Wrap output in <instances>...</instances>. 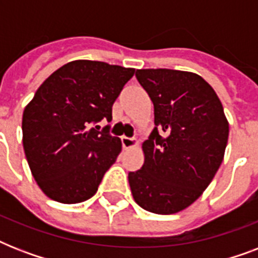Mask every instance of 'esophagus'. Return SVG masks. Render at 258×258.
I'll list each match as a JSON object with an SVG mask.
<instances>
[{"label":"esophagus","instance_id":"obj_1","mask_svg":"<svg viewBox=\"0 0 258 258\" xmlns=\"http://www.w3.org/2000/svg\"><path fill=\"white\" fill-rule=\"evenodd\" d=\"M121 145L124 147L125 150L127 149H131V147H135L138 145V142L135 138H130V137H121Z\"/></svg>","mask_w":258,"mask_h":258}]
</instances>
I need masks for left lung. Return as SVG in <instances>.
<instances>
[{
    "instance_id": "8db88e82",
    "label": "left lung",
    "mask_w": 258,
    "mask_h": 258,
    "mask_svg": "<svg viewBox=\"0 0 258 258\" xmlns=\"http://www.w3.org/2000/svg\"><path fill=\"white\" fill-rule=\"evenodd\" d=\"M154 103L155 127L143 143L145 163L128 172L135 202L155 214H174L198 200L224 159L229 123L208 82L191 72L138 70Z\"/></svg>"
}]
</instances>
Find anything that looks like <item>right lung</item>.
<instances>
[{"mask_svg": "<svg viewBox=\"0 0 258 258\" xmlns=\"http://www.w3.org/2000/svg\"><path fill=\"white\" fill-rule=\"evenodd\" d=\"M134 68L76 60L50 75L22 115L26 161L42 191L61 204L95 196L105 171L115 163L121 142L100 130L112 120V105Z\"/></svg>", "mask_w": 258, "mask_h": 258, "instance_id": "obj_1", "label": "right lung"}]
</instances>
